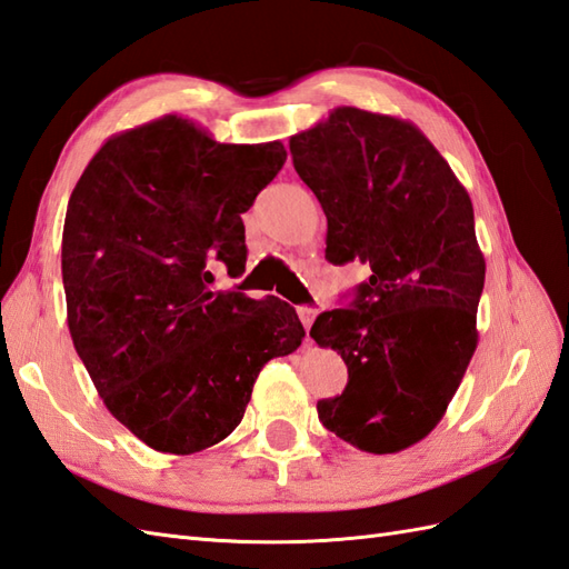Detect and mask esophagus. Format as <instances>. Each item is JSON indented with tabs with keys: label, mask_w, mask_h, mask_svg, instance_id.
Wrapping results in <instances>:
<instances>
[{
	"label": "esophagus",
	"mask_w": 569,
	"mask_h": 569,
	"mask_svg": "<svg viewBox=\"0 0 569 569\" xmlns=\"http://www.w3.org/2000/svg\"><path fill=\"white\" fill-rule=\"evenodd\" d=\"M298 317H300L302 327H305V329H310V327H312V322H315V317H317V310H315V308H310V305H300V308H298Z\"/></svg>",
	"instance_id": "34e87169"
}]
</instances>
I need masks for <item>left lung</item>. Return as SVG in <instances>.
Returning a JSON list of instances; mask_svg holds the SVG:
<instances>
[{
	"instance_id": "obj_1",
	"label": "left lung",
	"mask_w": 569,
	"mask_h": 569,
	"mask_svg": "<svg viewBox=\"0 0 569 569\" xmlns=\"http://www.w3.org/2000/svg\"><path fill=\"white\" fill-rule=\"evenodd\" d=\"M300 180L327 216V259L370 264L348 308L310 337L341 353L348 385L317 401L325 428L370 455H395L440 423L478 346L486 259L473 203L430 139L351 106L290 137Z\"/></svg>"
}]
</instances>
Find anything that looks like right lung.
<instances>
[{"label":"right lung","instance_id":"1","mask_svg":"<svg viewBox=\"0 0 569 569\" xmlns=\"http://www.w3.org/2000/svg\"><path fill=\"white\" fill-rule=\"evenodd\" d=\"M283 163L281 141L221 143L163 114L110 137L69 197L71 341L108 411L163 455L226 440L261 368L305 337L281 298L209 286L213 259L244 271L242 213Z\"/></svg>","mask_w":569,"mask_h":569}]
</instances>
